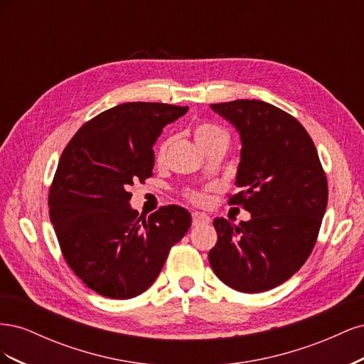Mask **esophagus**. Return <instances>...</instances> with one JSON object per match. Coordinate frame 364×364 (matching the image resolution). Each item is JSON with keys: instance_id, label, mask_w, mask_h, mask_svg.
I'll list each match as a JSON object with an SVG mask.
<instances>
[{"instance_id": "obj_1", "label": "esophagus", "mask_w": 364, "mask_h": 364, "mask_svg": "<svg viewBox=\"0 0 364 364\" xmlns=\"http://www.w3.org/2000/svg\"><path fill=\"white\" fill-rule=\"evenodd\" d=\"M211 223V218H209L203 213H193V226H200V225H209Z\"/></svg>"}]
</instances>
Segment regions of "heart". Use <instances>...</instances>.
<instances>
[{
    "label": "heart",
    "mask_w": 364,
    "mask_h": 364,
    "mask_svg": "<svg viewBox=\"0 0 364 364\" xmlns=\"http://www.w3.org/2000/svg\"><path fill=\"white\" fill-rule=\"evenodd\" d=\"M193 138L196 141L197 147L203 153L215 147H228L229 144V135L228 132L214 123H199L193 129ZM171 144L170 138H165L159 142V146L155 150V162L162 165L167 158V151ZM186 199L196 205H203L206 202V194L203 191H188L186 193Z\"/></svg>",
    "instance_id": "obj_1"
}]
</instances>
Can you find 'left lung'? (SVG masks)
<instances>
[{"instance_id": "8db88e82", "label": "left lung", "mask_w": 364, "mask_h": 364, "mask_svg": "<svg viewBox=\"0 0 364 364\" xmlns=\"http://www.w3.org/2000/svg\"><path fill=\"white\" fill-rule=\"evenodd\" d=\"M240 132V193L229 205L252 214L235 226L214 220L217 243L208 259L230 289L278 287L310 257L328 203L326 174L311 136L293 115L259 100L211 105Z\"/></svg>"}]
</instances>
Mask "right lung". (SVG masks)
<instances>
[{
    "mask_svg": "<svg viewBox=\"0 0 364 364\" xmlns=\"http://www.w3.org/2000/svg\"><path fill=\"white\" fill-rule=\"evenodd\" d=\"M188 107L123 103L77 130L50 186V220L62 255L86 287L130 299L155 282L171 246L191 226L185 208L168 205L142 218L130 208L134 182L151 178L153 144Z\"/></svg>",
    "mask_w": 364,
    "mask_h": 364,
    "instance_id": "add662e5",
    "label": "right lung"
}]
</instances>
